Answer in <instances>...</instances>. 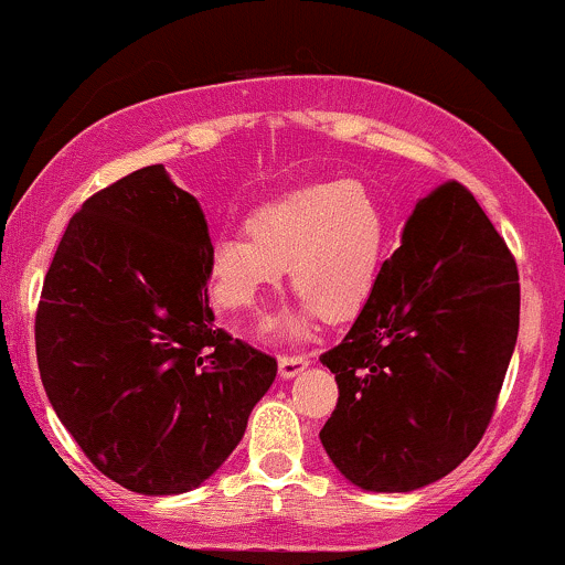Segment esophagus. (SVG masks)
<instances>
[{
	"label": "esophagus",
	"instance_id": "esophagus-1",
	"mask_svg": "<svg viewBox=\"0 0 565 565\" xmlns=\"http://www.w3.org/2000/svg\"><path fill=\"white\" fill-rule=\"evenodd\" d=\"M280 377H296V374L299 372H305V369L309 366V358L305 355V353H285V355H280Z\"/></svg>",
	"mask_w": 565,
	"mask_h": 565
}]
</instances>
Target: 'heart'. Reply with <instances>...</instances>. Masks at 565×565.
Listing matches in <instances>:
<instances>
[{
  "instance_id": "b5f03b06",
  "label": "heart",
  "mask_w": 565,
  "mask_h": 565,
  "mask_svg": "<svg viewBox=\"0 0 565 565\" xmlns=\"http://www.w3.org/2000/svg\"><path fill=\"white\" fill-rule=\"evenodd\" d=\"M245 232L210 245L212 301L223 312H253L288 266L290 288L307 307L285 326L301 333L309 312L344 320L366 305L385 258L387 215L372 185L342 178L264 204L247 217Z\"/></svg>"
}]
</instances>
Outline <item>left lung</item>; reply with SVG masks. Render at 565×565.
<instances>
[{
    "instance_id": "obj_1",
    "label": "left lung",
    "mask_w": 565,
    "mask_h": 565,
    "mask_svg": "<svg viewBox=\"0 0 565 565\" xmlns=\"http://www.w3.org/2000/svg\"><path fill=\"white\" fill-rule=\"evenodd\" d=\"M520 329L512 250L458 180L404 223L372 296L337 348V409L320 430L363 490L406 493L463 463L493 420Z\"/></svg>"
}]
</instances>
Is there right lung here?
<instances>
[{
  "label": "right lung",
  "instance_id": "obj_1",
  "mask_svg": "<svg viewBox=\"0 0 565 565\" xmlns=\"http://www.w3.org/2000/svg\"><path fill=\"white\" fill-rule=\"evenodd\" d=\"M210 232L161 163L72 215L42 282L34 342L58 420L113 482L199 488L239 445L277 358L215 329Z\"/></svg>",
  "mask_w": 565,
  "mask_h": 565
}]
</instances>
